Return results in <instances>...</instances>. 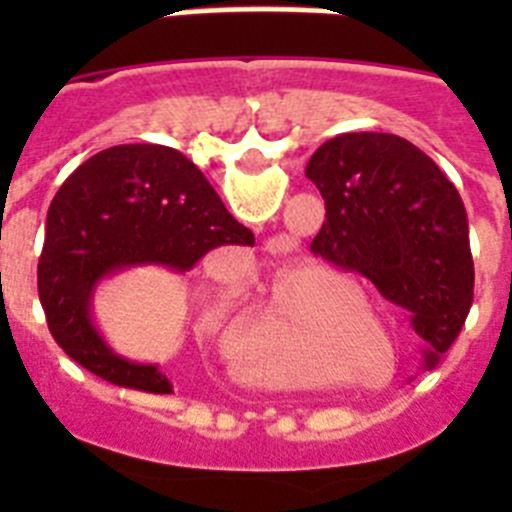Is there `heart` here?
I'll return each mask as SVG.
<instances>
[{
	"label": "heart",
	"instance_id": "b5f03b06",
	"mask_svg": "<svg viewBox=\"0 0 512 512\" xmlns=\"http://www.w3.org/2000/svg\"><path fill=\"white\" fill-rule=\"evenodd\" d=\"M346 292L354 302H364V292L351 279L346 282ZM348 318L351 315H341L336 318V325L323 333V346L333 348L336 354H359L369 348L361 325ZM305 320V310L295 305L284 279H277L264 315L256 323L238 330L230 338L228 351L253 374H264L284 384H312L315 377L307 372L300 359Z\"/></svg>",
	"mask_w": 512,
	"mask_h": 512
}]
</instances>
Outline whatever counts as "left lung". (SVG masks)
<instances>
[{"mask_svg": "<svg viewBox=\"0 0 512 512\" xmlns=\"http://www.w3.org/2000/svg\"><path fill=\"white\" fill-rule=\"evenodd\" d=\"M325 200L312 253L372 279L384 300L410 312L436 366L467 320L474 297L467 210L454 184L410 140L343 133L305 169Z\"/></svg>", "mask_w": 512, "mask_h": 512, "instance_id": "8db88e82", "label": "left lung"}]
</instances>
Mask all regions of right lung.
<instances>
[{"label": "right lung", "instance_id": "add662e5", "mask_svg": "<svg viewBox=\"0 0 512 512\" xmlns=\"http://www.w3.org/2000/svg\"><path fill=\"white\" fill-rule=\"evenodd\" d=\"M220 246H253V233L184 153L153 143L99 151L61 184L45 220L38 292L51 336L107 382L171 395L174 384L158 364L125 359L104 341L94 292L135 266L182 274Z\"/></svg>", "mask_w": 512, "mask_h": 512}]
</instances>
